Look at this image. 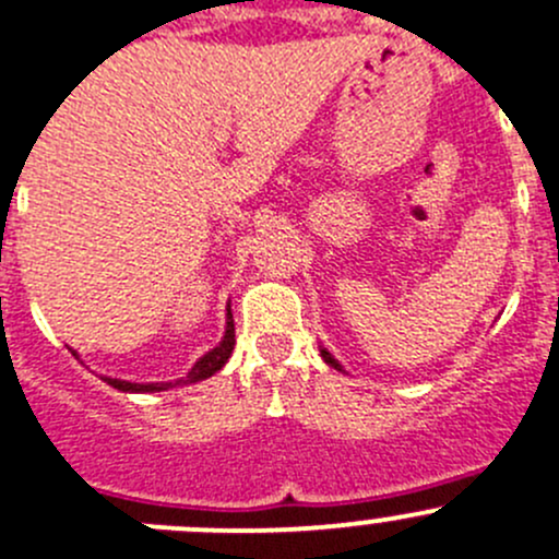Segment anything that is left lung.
<instances>
[{
  "instance_id": "obj_1",
  "label": "left lung",
  "mask_w": 559,
  "mask_h": 559,
  "mask_svg": "<svg viewBox=\"0 0 559 559\" xmlns=\"http://www.w3.org/2000/svg\"><path fill=\"white\" fill-rule=\"evenodd\" d=\"M322 357H324V362H328V366L338 368V371H341V362H338V360H335V357H333V355H330V352H328V349H322Z\"/></svg>"
}]
</instances>
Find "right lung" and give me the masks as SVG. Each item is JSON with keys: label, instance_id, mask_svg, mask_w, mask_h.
I'll return each instance as SVG.
<instances>
[{"label": "right lung", "instance_id": "obj_1", "mask_svg": "<svg viewBox=\"0 0 559 559\" xmlns=\"http://www.w3.org/2000/svg\"><path fill=\"white\" fill-rule=\"evenodd\" d=\"M231 349H235V319H231V308H226V333L224 338H221V344L215 346V349H210L207 355L199 357L197 366L188 371V377L177 379V382H150V384H139V382H124V379H111V377H103L106 379L111 388L117 390H124V393H160V390H169L175 388V384H182V382H199V379H207L213 377L215 371H221V368L226 366V360L231 357ZM75 355V352H73ZM79 357V355H75Z\"/></svg>", "mask_w": 559, "mask_h": 559}]
</instances>
